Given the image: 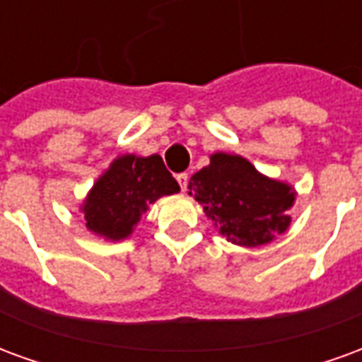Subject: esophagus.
<instances>
[{
    "instance_id": "esophagus-1",
    "label": "esophagus",
    "mask_w": 362,
    "mask_h": 362,
    "mask_svg": "<svg viewBox=\"0 0 362 362\" xmlns=\"http://www.w3.org/2000/svg\"><path fill=\"white\" fill-rule=\"evenodd\" d=\"M176 180H178V184H180V189L182 192H186V188H188V174L182 173L176 176Z\"/></svg>"
}]
</instances>
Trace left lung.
Segmentation results:
<instances>
[{
	"mask_svg": "<svg viewBox=\"0 0 362 362\" xmlns=\"http://www.w3.org/2000/svg\"><path fill=\"white\" fill-rule=\"evenodd\" d=\"M188 189L228 243L256 248L291 227L287 211L296 189L262 174L240 155L213 153L209 165L189 178Z\"/></svg>",
	"mask_w": 362,
	"mask_h": 362,
	"instance_id": "obj_1",
	"label": "left lung"
}]
</instances>
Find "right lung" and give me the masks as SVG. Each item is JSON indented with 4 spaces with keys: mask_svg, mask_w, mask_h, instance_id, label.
I'll return each instance as SVG.
<instances>
[{
    "mask_svg": "<svg viewBox=\"0 0 362 362\" xmlns=\"http://www.w3.org/2000/svg\"><path fill=\"white\" fill-rule=\"evenodd\" d=\"M178 192V182L158 155H119L96 178L79 209L93 235L119 243L132 236L151 204Z\"/></svg>",
    "mask_w": 362,
    "mask_h": 362,
    "instance_id": "obj_1",
    "label": "right lung"
}]
</instances>
